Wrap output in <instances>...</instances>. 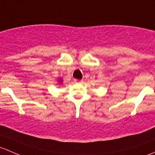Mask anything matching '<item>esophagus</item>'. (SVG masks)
Here are the masks:
<instances>
[{
	"label": "esophagus",
	"mask_w": 155,
	"mask_h": 155,
	"mask_svg": "<svg viewBox=\"0 0 155 155\" xmlns=\"http://www.w3.org/2000/svg\"><path fill=\"white\" fill-rule=\"evenodd\" d=\"M75 82H82L83 80H79V79H74Z\"/></svg>",
	"instance_id": "34e87169"
}]
</instances>
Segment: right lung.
<instances>
[{
    "mask_svg": "<svg viewBox=\"0 0 155 155\" xmlns=\"http://www.w3.org/2000/svg\"><path fill=\"white\" fill-rule=\"evenodd\" d=\"M59 82H62V79H60V80H59Z\"/></svg>",
    "mask_w": 155,
    "mask_h": 155,
    "instance_id": "right-lung-1",
    "label": "right lung"
}]
</instances>
